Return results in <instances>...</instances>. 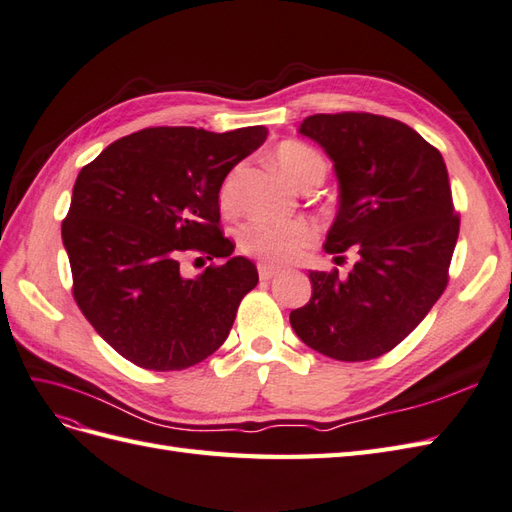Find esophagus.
I'll return each mask as SVG.
<instances>
[{
  "label": "esophagus",
  "instance_id": "1",
  "mask_svg": "<svg viewBox=\"0 0 512 512\" xmlns=\"http://www.w3.org/2000/svg\"><path fill=\"white\" fill-rule=\"evenodd\" d=\"M259 268V277L264 279V281H270L272 277H277V274L281 272L277 266H272V264H266V261H261V264L257 266Z\"/></svg>",
  "mask_w": 512,
  "mask_h": 512
}]
</instances>
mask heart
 <instances>
[{"label":"heart","instance_id":"obj_1","mask_svg":"<svg viewBox=\"0 0 512 512\" xmlns=\"http://www.w3.org/2000/svg\"><path fill=\"white\" fill-rule=\"evenodd\" d=\"M274 162L281 173L296 188L305 190L320 186L326 177L324 157L305 142L285 140L274 149ZM220 205L229 209L233 205V179H227L220 190ZM316 240V231L305 220L272 222L253 220L240 229V248L248 255L264 259L266 264L279 266L298 259Z\"/></svg>","mask_w":512,"mask_h":512}]
</instances>
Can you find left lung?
<instances>
[{"instance_id": "1", "label": "left lung", "mask_w": 512, "mask_h": 512, "mask_svg": "<svg viewBox=\"0 0 512 512\" xmlns=\"http://www.w3.org/2000/svg\"><path fill=\"white\" fill-rule=\"evenodd\" d=\"M298 131L331 157L339 181L324 251L352 248L357 261L348 274L309 272L313 294L290 313L292 329L326 357L370 361L396 348L448 285L461 227L448 168L415 129L387 116L313 114Z\"/></svg>"}]
</instances>
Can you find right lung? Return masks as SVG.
Segmentation results:
<instances>
[{
  "instance_id": "right-lung-1",
  "label": "right lung",
  "mask_w": 512,
  "mask_h": 512,
  "mask_svg": "<svg viewBox=\"0 0 512 512\" xmlns=\"http://www.w3.org/2000/svg\"><path fill=\"white\" fill-rule=\"evenodd\" d=\"M266 136L264 125L225 134L149 127L112 142L77 175L62 220L73 298L138 368L186 370L225 344L259 274L251 259L231 255L218 194ZM188 250L226 261L186 280L178 261Z\"/></svg>"
}]
</instances>
